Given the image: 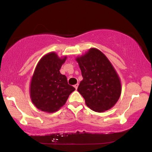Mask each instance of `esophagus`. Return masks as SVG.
I'll return each instance as SVG.
<instances>
[{
	"mask_svg": "<svg viewBox=\"0 0 152 152\" xmlns=\"http://www.w3.org/2000/svg\"><path fill=\"white\" fill-rule=\"evenodd\" d=\"M78 86H79V84H75V86H74V87H75V88L76 90H77V88H78Z\"/></svg>",
	"mask_w": 152,
	"mask_h": 152,
	"instance_id": "1",
	"label": "esophagus"
}]
</instances>
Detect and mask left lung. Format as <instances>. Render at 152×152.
Returning a JSON list of instances; mask_svg holds the SVG:
<instances>
[{
  "mask_svg": "<svg viewBox=\"0 0 152 152\" xmlns=\"http://www.w3.org/2000/svg\"><path fill=\"white\" fill-rule=\"evenodd\" d=\"M82 81L77 91L87 107L102 113L111 109L121 95V82L108 58L98 49L92 48L76 58Z\"/></svg>",
  "mask_w": 152,
  "mask_h": 152,
  "instance_id": "8db88e82",
  "label": "left lung"
}]
</instances>
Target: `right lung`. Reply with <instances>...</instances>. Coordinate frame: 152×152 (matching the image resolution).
<instances>
[{
    "mask_svg": "<svg viewBox=\"0 0 152 152\" xmlns=\"http://www.w3.org/2000/svg\"><path fill=\"white\" fill-rule=\"evenodd\" d=\"M66 56L59 57L54 52L45 55L37 64L31 79L30 95L32 102L41 111L55 113L65 104L70 93L75 90L68 84L60 68Z\"/></svg>",
    "mask_w": 152,
    "mask_h": 152,
    "instance_id": "right-lung-1",
    "label": "right lung"
}]
</instances>
